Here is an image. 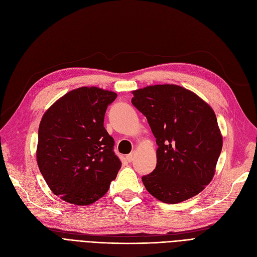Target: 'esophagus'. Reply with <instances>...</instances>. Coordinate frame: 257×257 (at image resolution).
I'll use <instances>...</instances> for the list:
<instances>
[{
	"mask_svg": "<svg viewBox=\"0 0 257 257\" xmlns=\"http://www.w3.org/2000/svg\"><path fill=\"white\" fill-rule=\"evenodd\" d=\"M134 158H135V154H134V153H131V154L126 155V160H127V162H132V161L134 160Z\"/></svg>",
	"mask_w": 257,
	"mask_h": 257,
	"instance_id": "obj_1",
	"label": "esophagus"
}]
</instances>
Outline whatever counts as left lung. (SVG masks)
<instances>
[{"label":"left lung","mask_w":257,"mask_h":257,"mask_svg":"<svg viewBox=\"0 0 257 257\" xmlns=\"http://www.w3.org/2000/svg\"><path fill=\"white\" fill-rule=\"evenodd\" d=\"M133 104L157 138V166L142 180L163 203L197 195L212 180L222 151L214 111L193 92L176 84H157L133 92Z\"/></svg>","instance_id":"left-lung-1"}]
</instances>
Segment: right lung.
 I'll use <instances>...</instances> for the list:
<instances>
[{"instance_id": "right-lung-1", "label": "right lung", "mask_w": 257, "mask_h": 257, "mask_svg": "<svg viewBox=\"0 0 257 257\" xmlns=\"http://www.w3.org/2000/svg\"><path fill=\"white\" fill-rule=\"evenodd\" d=\"M116 94L95 87L66 93L45 112L37 164L54 195L85 206L104 196L121 168L104 118Z\"/></svg>"}]
</instances>
